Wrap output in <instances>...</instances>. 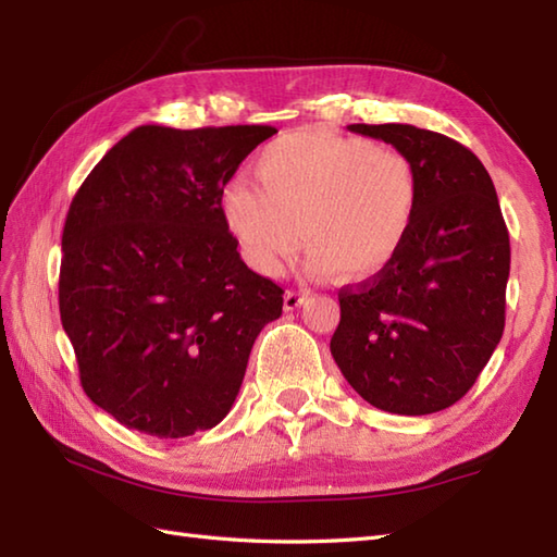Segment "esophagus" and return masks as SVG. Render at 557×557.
I'll return each mask as SVG.
<instances>
[{
  "label": "esophagus",
  "instance_id": "esophagus-1",
  "mask_svg": "<svg viewBox=\"0 0 557 557\" xmlns=\"http://www.w3.org/2000/svg\"><path fill=\"white\" fill-rule=\"evenodd\" d=\"M306 299H309V294H306V292H294V289L285 292V311L299 309V306H301Z\"/></svg>",
  "mask_w": 557,
  "mask_h": 557
}]
</instances>
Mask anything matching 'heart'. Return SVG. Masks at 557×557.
<instances>
[{
	"instance_id": "b5f03b06",
	"label": "heart",
	"mask_w": 557,
	"mask_h": 557,
	"mask_svg": "<svg viewBox=\"0 0 557 557\" xmlns=\"http://www.w3.org/2000/svg\"><path fill=\"white\" fill-rule=\"evenodd\" d=\"M258 184L222 188V218L248 265L275 277L311 248L309 270L371 280L405 248L419 215L421 182L405 152L366 138L292 132L256 160Z\"/></svg>"
}]
</instances>
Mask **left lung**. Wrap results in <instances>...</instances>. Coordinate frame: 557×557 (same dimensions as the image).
<instances>
[{"instance_id":"obj_1","label":"left lung","mask_w":557,"mask_h":557,"mask_svg":"<svg viewBox=\"0 0 557 557\" xmlns=\"http://www.w3.org/2000/svg\"><path fill=\"white\" fill-rule=\"evenodd\" d=\"M347 128L405 152L421 203L393 263L339 289L330 351L369 405L423 417L465 397L498 347L510 234L491 174L469 148L411 124Z\"/></svg>"}]
</instances>
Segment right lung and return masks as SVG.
<instances>
[{
	"instance_id": "add662e5",
	"label": "right lung",
	"mask_w": 557,
	"mask_h": 557,
	"mask_svg": "<svg viewBox=\"0 0 557 557\" xmlns=\"http://www.w3.org/2000/svg\"><path fill=\"white\" fill-rule=\"evenodd\" d=\"M272 126L146 124L81 184L59 313L86 395L126 429L186 437L227 417L282 287L248 268L222 188Z\"/></svg>"
}]
</instances>
